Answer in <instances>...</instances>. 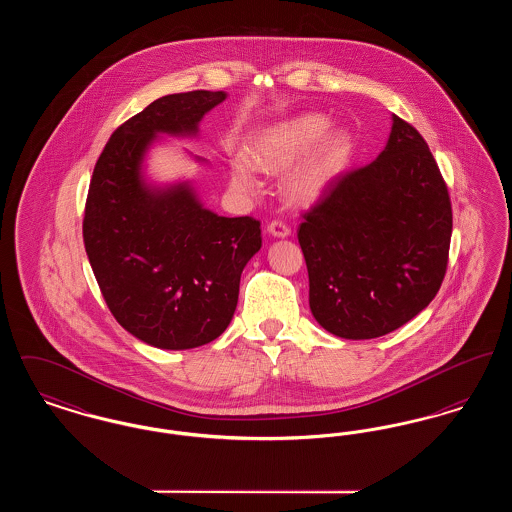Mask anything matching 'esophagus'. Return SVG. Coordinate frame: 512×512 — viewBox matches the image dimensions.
Masks as SVG:
<instances>
[{
  "label": "esophagus",
  "instance_id": "34e87169",
  "mask_svg": "<svg viewBox=\"0 0 512 512\" xmlns=\"http://www.w3.org/2000/svg\"><path fill=\"white\" fill-rule=\"evenodd\" d=\"M267 232L270 236H274V238H288L292 234L290 226L284 224L282 220H272L267 226Z\"/></svg>",
  "mask_w": 512,
  "mask_h": 512
}]
</instances>
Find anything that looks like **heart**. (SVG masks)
<instances>
[{
  "mask_svg": "<svg viewBox=\"0 0 512 512\" xmlns=\"http://www.w3.org/2000/svg\"><path fill=\"white\" fill-rule=\"evenodd\" d=\"M330 124L326 115L303 113L253 132L245 144V155H236L228 163L232 188L249 194L257 186L255 169L286 171L307 152L286 174L282 188L293 205L317 203L338 178L351 147L349 132L343 128L328 132Z\"/></svg>",
  "mask_w": 512,
  "mask_h": 512,
  "instance_id": "1",
  "label": "heart"
}]
</instances>
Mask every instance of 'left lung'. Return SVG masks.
<instances>
[{
	"label": "left lung",
	"instance_id": "8db88e82",
	"mask_svg": "<svg viewBox=\"0 0 512 512\" xmlns=\"http://www.w3.org/2000/svg\"><path fill=\"white\" fill-rule=\"evenodd\" d=\"M451 230L434 155L409 122L391 115L380 155L336 178L299 226L313 317L343 340L401 328L436 297Z\"/></svg>",
	"mask_w": 512,
	"mask_h": 512
}]
</instances>
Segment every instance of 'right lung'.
Instances as JSON below:
<instances>
[{
    "mask_svg": "<svg viewBox=\"0 0 512 512\" xmlns=\"http://www.w3.org/2000/svg\"><path fill=\"white\" fill-rule=\"evenodd\" d=\"M224 99L207 90L155 99L113 132L90 182L82 232L99 290L126 332L159 349L217 340L234 317L242 270L261 249L259 220L220 217L192 180L157 184L146 174L161 136L197 138Z\"/></svg>",
    "mask_w": 512,
    "mask_h": 512,
    "instance_id": "1",
    "label": "right lung"
}]
</instances>
